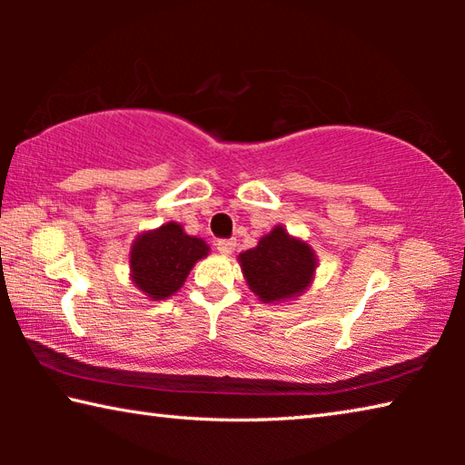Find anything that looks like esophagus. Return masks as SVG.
Returning <instances> with one entry per match:
<instances>
[{
	"mask_svg": "<svg viewBox=\"0 0 465 465\" xmlns=\"http://www.w3.org/2000/svg\"><path fill=\"white\" fill-rule=\"evenodd\" d=\"M215 248H217L219 254H232L233 248H235V242L233 240H227V238L217 240L215 242Z\"/></svg>",
	"mask_w": 465,
	"mask_h": 465,
	"instance_id": "esophagus-1",
	"label": "esophagus"
}]
</instances>
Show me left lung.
<instances>
[{"instance_id":"8db88e82","label":"left lung","mask_w":465,"mask_h":465,"mask_svg":"<svg viewBox=\"0 0 465 465\" xmlns=\"http://www.w3.org/2000/svg\"><path fill=\"white\" fill-rule=\"evenodd\" d=\"M240 262L250 289L264 303L302 293L316 271L313 250L305 242L291 238L281 225L264 235L256 248L240 254Z\"/></svg>"}]
</instances>
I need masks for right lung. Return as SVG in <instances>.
Returning a JSON list of instances; mask_svg holds the SVG:
<instances>
[{
    "label": "right lung",
    "mask_w": 465,
    "mask_h": 465,
    "mask_svg": "<svg viewBox=\"0 0 465 465\" xmlns=\"http://www.w3.org/2000/svg\"><path fill=\"white\" fill-rule=\"evenodd\" d=\"M207 252V243L186 235L178 223L162 225L133 243V282L152 299H166L184 285L194 262Z\"/></svg>",
    "instance_id": "right-lung-1"
}]
</instances>
